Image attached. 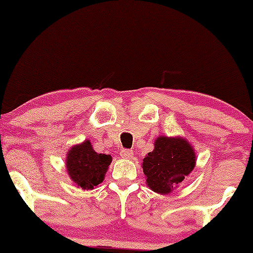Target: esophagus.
<instances>
[{
  "label": "esophagus",
  "mask_w": 253,
  "mask_h": 253,
  "mask_svg": "<svg viewBox=\"0 0 253 253\" xmlns=\"http://www.w3.org/2000/svg\"><path fill=\"white\" fill-rule=\"evenodd\" d=\"M120 156L123 157V158H130V157L133 156V151H132V150H126V149H124V150L120 152Z\"/></svg>",
  "instance_id": "1"
}]
</instances>
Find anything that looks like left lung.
Listing matches in <instances>:
<instances>
[{
    "instance_id": "1",
    "label": "left lung",
    "mask_w": 253,
    "mask_h": 253,
    "mask_svg": "<svg viewBox=\"0 0 253 253\" xmlns=\"http://www.w3.org/2000/svg\"><path fill=\"white\" fill-rule=\"evenodd\" d=\"M196 156L182 136H159L143 161L146 184L155 193L170 194L195 168Z\"/></svg>"
}]
</instances>
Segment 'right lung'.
<instances>
[{"label":"right lung","mask_w":253,"mask_h":253,"mask_svg":"<svg viewBox=\"0 0 253 253\" xmlns=\"http://www.w3.org/2000/svg\"><path fill=\"white\" fill-rule=\"evenodd\" d=\"M65 163L72 181L84 190H91L104 179L112 156L95 152L91 143L85 140L69 150Z\"/></svg>","instance_id":"1"}]
</instances>
